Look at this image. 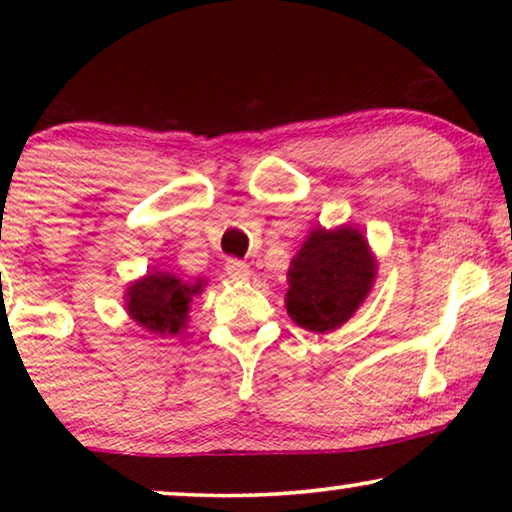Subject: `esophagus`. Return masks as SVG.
<instances>
[{"label":"esophagus","instance_id":"1","mask_svg":"<svg viewBox=\"0 0 512 512\" xmlns=\"http://www.w3.org/2000/svg\"><path fill=\"white\" fill-rule=\"evenodd\" d=\"M226 275L233 279V282H247L249 275H251V268L244 261H228L226 263Z\"/></svg>","mask_w":512,"mask_h":512}]
</instances>
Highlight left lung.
I'll return each instance as SVG.
<instances>
[{
    "label": "left lung",
    "instance_id": "obj_1",
    "mask_svg": "<svg viewBox=\"0 0 512 512\" xmlns=\"http://www.w3.org/2000/svg\"><path fill=\"white\" fill-rule=\"evenodd\" d=\"M377 261L361 230L314 228L289 268L286 312L300 328L331 333L373 289Z\"/></svg>",
    "mask_w": 512,
    "mask_h": 512
}]
</instances>
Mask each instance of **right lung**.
<instances>
[{
	"instance_id": "1",
	"label": "right lung",
	"mask_w": 512,
	"mask_h": 512,
	"mask_svg": "<svg viewBox=\"0 0 512 512\" xmlns=\"http://www.w3.org/2000/svg\"><path fill=\"white\" fill-rule=\"evenodd\" d=\"M202 291V282L188 284L172 272H149L125 291V310L130 319L156 335H177L188 321L193 296Z\"/></svg>"
}]
</instances>
